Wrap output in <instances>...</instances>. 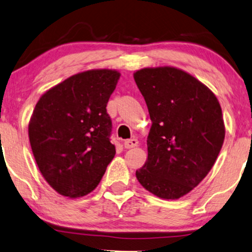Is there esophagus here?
<instances>
[{
	"mask_svg": "<svg viewBox=\"0 0 252 252\" xmlns=\"http://www.w3.org/2000/svg\"><path fill=\"white\" fill-rule=\"evenodd\" d=\"M137 144H139V141H137L136 139H129V140H126L125 142H124V147L126 148V149H132V148L136 147Z\"/></svg>",
	"mask_w": 252,
	"mask_h": 252,
	"instance_id": "1",
	"label": "esophagus"
}]
</instances>
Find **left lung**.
<instances>
[{
    "mask_svg": "<svg viewBox=\"0 0 252 252\" xmlns=\"http://www.w3.org/2000/svg\"><path fill=\"white\" fill-rule=\"evenodd\" d=\"M134 79L153 122L148 160L136 171L147 190L177 199L211 170L225 139L222 112L210 89L174 67L142 68Z\"/></svg>",
    "mask_w": 252,
    "mask_h": 252,
    "instance_id": "8db88e82",
    "label": "left lung"
}]
</instances>
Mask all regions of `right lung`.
<instances>
[{
    "instance_id": "add662e5",
    "label": "right lung",
    "mask_w": 252,
    "mask_h": 252,
    "mask_svg": "<svg viewBox=\"0 0 252 252\" xmlns=\"http://www.w3.org/2000/svg\"><path fill=\"white\" fill-rule=\"evenodd\" d=\"M119 77L112 70L82 72L36 103L29 125L31 148L43 178L61 195L89 194L115 157L106 104Z\"/></svg>"
}]
</instances>
